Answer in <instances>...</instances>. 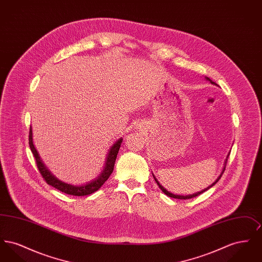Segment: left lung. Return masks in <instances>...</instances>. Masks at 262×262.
I'll list each match as a JSON object with an SVG mask.
<instances>
[{
	"label": "left lung",
	"instance_id": "left-lung-1",
	"mask_svg": "<svg viewBox=\"0 0 262 262\" xmlns=\"http://www.w3.org/2000/svg\"><path fill=\"white\" fill-rule=\"evenodd\" d=\"M205 79H206V80H208V81H210L212 84H215V85H216V83H215V82H213V81H212L211 79H210L209 77H207V76H206V77H205ZM229 155H230V153H229V154L227 155V158H226V160H225L224 168H223V170H222V173H221V174H220V176H219V177H218V178L216 179V181H215V182H214V183H213L212 185H210L209 187H206V188H204V189L200 190V191H199V192L192 193V194H187V195H179V194H174V193H171V192H169V191H168V190H167V189H166L165 187H162V186L160 185V183H159V182L157 181V179L155 178V176H154V174H153V177H154V180H155V182L157 183V185L159 186V187L161 188V190H162L163 192H164V193H165L166 195H168V196H170V198H173V199H178V200H190V199H192V198H195V196L200 195V194H201L202 192H204V191L208 190V189H209L210 187H213L214 185H216V183H217V182H218V181L220 180V178L222 177V174L224 173L225 167H226V163H227V160H228V157H229Z\"/></svg>",
	"mask_w": 262,
	"mask_h": 262
}]
</instances>
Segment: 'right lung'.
Returning <instances> with one entry per match:
<instances>
[{"instance_id": "add662e5", "label": "right lung", "mask_w": 262, "mask_h": 262, "mask_svg": "<svg viewBox=\"0 0 262 262\" xmlns=\"http://www.w3.org/2000/svg\"><path fill=\"white\" fill-rule=\"evenodd\" d=\"M122 142H123V137L119 138L111 146V148L109 149V152L107 154L104 168H103V170L100 173L99 176H97L94 180L88 182L86 184L75 186V185H71V184L62 182L61 180L57 179L54 174L51 173L49 169L45 166V164L41 160V158L38 154L37 150L33 144L32 127L30 126V129H29V146H30L31 152L33 153V155L35 157L38 170H39L41 176L43 177V179L46 181V183L48 185H50L52 187L61 190L67 194H71V195H75V196H83V195L91 194V193L95 192L96 190H98L100 187L104 185V183L108 180L110 174L113 173L116 158H117V155H118V152H119V149L121 147Z\"/></svg>"}]
</instances>
